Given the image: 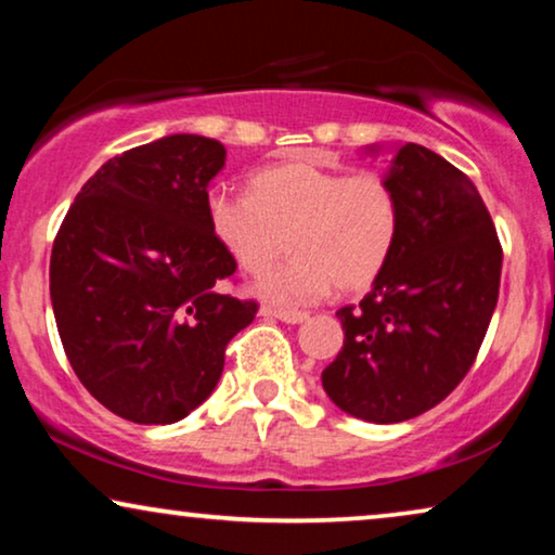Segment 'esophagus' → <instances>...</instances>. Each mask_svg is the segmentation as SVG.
<instances>
[{
	"label": "esophagus",
	"instance_id": "34e87169",
	"mask_svg": "<svg viewBox=\"0 0 555 555\" xmlns=\"http://www.w3.org/2000/svg\"><path fill=\"white\" fill-rule=\"evenodd\" d=\"M262 315H270V318H278V321L283 323H291V325H298L302 321H308V313L306 310H291V308H278V306H264L260 310Z\"/></svg>",
	"mask_w": 555,
	"mask_h": 555
}]
</instances>
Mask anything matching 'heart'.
<instances>
[{
    "instance_id": "1",
    "label": "heart",
    "mask_w": 555,
    "mask_h": 555,
    "mask_svg": "<svg viewBox=\"0 0 555 555\" xmlns=\"http://www.w3.org/2000/svg\"><path fill=\"white\" fill-rule=\"evenodd\" d=\"M207 222L249 272L275 262L293 234L298 257L264 270L255 291L278 302H313L333 285L348 293L374 285L397 247L401 215L384 173L283 162L257 171L253 192H209Z\"/></svg>"
}]
</instances>
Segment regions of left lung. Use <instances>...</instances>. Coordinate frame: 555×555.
Returning <instances> with one entry per match:
<instances>
[{
	"label": "left lung",
	"mask_w": 555,
	"mask_h": 555,
	"mask_svg": "<svg viewBox=\"0 0 555 555\" xmlns=\"http://www.w3.org/2000/svg\"><path fill=\"white\" fill-rule=\"evenodd\" d=\"M384 177L399 199L397 247L366 298L336 313L344 348L321 382L340 412L397 424L437 406L473 366L503 249L477 186L435 151L404 143Z\"/></svg>",
	"instance_id": "1"
}]
</instances>
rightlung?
Here are the masks:
<instances>
[{
	"label": "right lung",
	"instance_id": "obj_1",
	"mask_svg": "<svg viewBox=\"0 0 555 555\" xmlns=\"http://www.w3.org/2000/svg\"><path fill=\"white\" fill-rule=\"evenodd\" d=\"M219 141L173 133L113 156L60 224L50 298L67 361L113 414L173 424L215 391L257 302L222 293L237 262L207 222Z\"/></svg>",
	"mask_w": 555,
	"mask_h": 555
}]
</instances>
